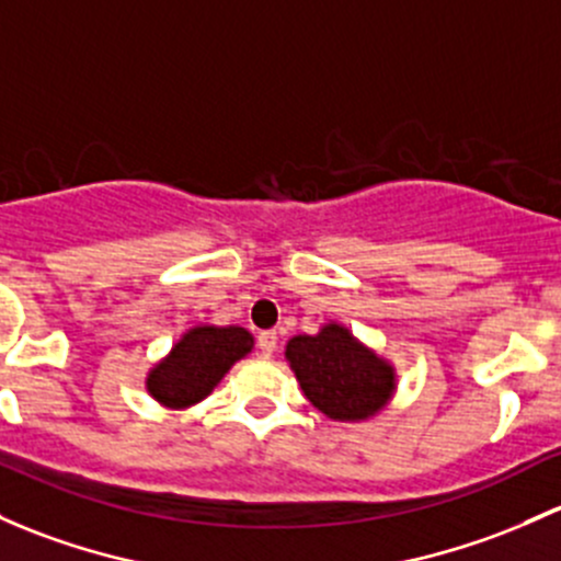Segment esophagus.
Returning a JSON list of instances; mask_svg holds the SVG:
<instances>
[{"label": "esophagus", "instance_id": "obj_1", "mask_svg": "<svg viewBox=\"0 0 561 561\" xmlns=\"http://www.w3.org/2000/svg\"><path fill=\"white\" fill-rule=\"evenodd\" d=\"M257 346H261V352L265 357H271L276 352V333L274 330H263L261 335H257Z\"/></svg>", "mask_w": 561, "mask_h": 561}]
</instances>
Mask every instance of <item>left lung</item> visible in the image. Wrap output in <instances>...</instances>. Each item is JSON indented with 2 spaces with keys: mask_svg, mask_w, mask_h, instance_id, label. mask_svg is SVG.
Here are the masks:
<instances>
[{
  "mask_svg": "<svg viewBox=\"0 0 561 561\" xmlns=\"http://www.w3.org/2000/svg\"><path fill=\"white\" fill-rule=\"evenodd\" d=\"M285 355L306 398L330 420H368L385 409L394 389L392 365L335 322L317 335L290 339Z\"/></svg>",
  "mask_w": 561,
  "mask_h": 561,
  "instance_id": "1",
  "label": "left lung"
}]
</instances>
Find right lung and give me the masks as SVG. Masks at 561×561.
Returning a JSON list of instances; mask_svg holds the SVG:
<instances>
[{
    "label": "right lung",
    "instance_id": "right-lung-1",
    "mask_svg": "<svg viewBox=\"0 0 561 561\" xmlns=\"http://www.w3.org/2000/svg\"><path fill=\"white\" fill-rule=\"evenodd\" d=\"M252 352L244 328H193L174 344L172 355L147 376V392L167 409H187L220 385L236 359Z\"/></svg>",
    "mask_w": 561,
    "mask_h": 561
}]
</instances>
